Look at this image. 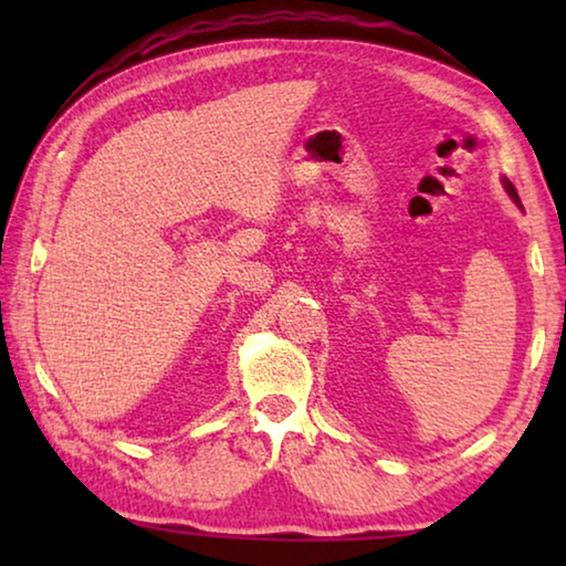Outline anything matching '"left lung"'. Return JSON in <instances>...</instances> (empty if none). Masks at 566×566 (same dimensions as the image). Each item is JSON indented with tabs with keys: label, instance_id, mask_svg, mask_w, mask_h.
<instances>
[{
	"label": "left lung",
	"instance_id": "left-lung-1",
	"mask_svg": "<svg viewBox=\"0 0 566 566\" xmlns=\"http://www.w3.org/2000/svg\"><path fill=\"white\" fill-rule=\"evenodd\" d=\"M504 185H506V191H510V195H512V199H514V202H520V195H516V189H514V185H512V181H506V179H504Z\"/></svg>",
	"mask_w": 566,
	"mask_h": 566
}]
</instances>
